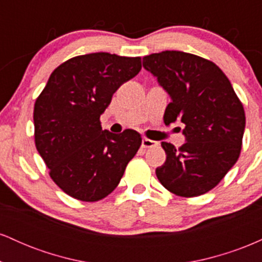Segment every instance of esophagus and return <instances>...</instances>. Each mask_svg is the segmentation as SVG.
I'll return each instance as SVG.
<instances>
[{
  "label": "esophagus",
  "mask_w": 262,
  "mask_h": 262,
  "mask_svg": "<svg viewBox=\"0 0 262 262\" xmlns=\"http://www.w3.org/2000/svg\"><path fill=\"white\" fill-rule=\"evenodd\" d=\"M156 144H158L156 141L148 139V138H143V140H141V146H143V148H152Z\"/></svg>",
  "instance_id": "obj_1"
}]
</instances>
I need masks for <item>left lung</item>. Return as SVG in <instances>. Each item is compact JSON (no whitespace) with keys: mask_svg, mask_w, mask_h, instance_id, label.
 I'll return each mask as SVG.
<instances>
[{"mask_svg":"<svg viewBox=\"0 0 262 262\" xmlns=\"http://www.w3.org/2000/svg\"><path fill=\"white\" fill-rule=\"evenodd\" d=\"M143 66L170 95L165 124L183 123L186 143L162 141L166 161L156 169L165 188L196 197L214 188L239 159L245 112L230 81L214 62L166 50L143 58Z\"/></svg>","mask_w":262,"mask_h":262,"instance_id":"8db88e82","label":"left lung"}]
</instances>
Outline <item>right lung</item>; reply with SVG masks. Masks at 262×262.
Here are the masks:
<instances>
[{"instance_id": "add662e5", "label": "right lung", "mask_w": 262, "mask_h": 262, "mask_svg": "<svg viewBox=\"0 0 262 262\" xmlns=\"http://www.w3.org/2000/svg\"><path fill=\"white\" fill-rule=\"evenodd\" d=\"M141 59L110 53L75 56L50 75L34 104V140L49 175L69 196L96 202L118 186L141 145L133 129L102 130L113 93L139 74Z\"/></svg>"}]
</instances>
